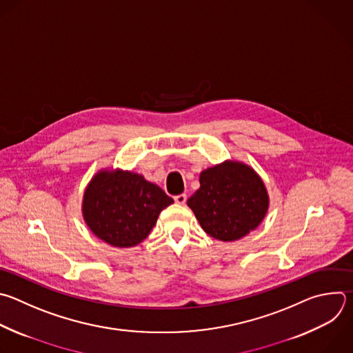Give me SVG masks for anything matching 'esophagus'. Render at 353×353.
Here are the masks:
<instances>
[{
	"label": "esophagus",
	"mask_w": 353,
	"mask_h": 353,
	"mask_svg": "<svg viewBox=\"0 0 353 353\" xmlns=\"http://www.w3.org/2000/svg\"><path fill=\"white\" fill-rule=\"evenodd\" d=\"M174 201H176V203H179V205H184L185 201H187V195H185V194L176 195V196H174Z\"/></svg>",
	"instance_id": "1"
}]
</instances>
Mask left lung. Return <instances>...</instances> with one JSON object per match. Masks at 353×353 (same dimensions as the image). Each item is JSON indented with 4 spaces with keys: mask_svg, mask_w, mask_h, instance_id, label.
<instances>
[{
    "mask_svg": "<svg viewBox=\"0 0 353 353\" xmlns=\"http://www.w3.org/2000/svg\"><path fill=\"white\" fill-rule=\"evenodd\" d=\"M187 205L208 236L231 243L262 223L270 198L262 177L250 165L227 159L201 172L199 188Z\"/></svg>",
    "mask_w": 353,
    "mask_h": 353,
    "instance_id": "obj_1",
    "label": "left lung"
}]
</instances>
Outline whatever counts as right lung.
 Returning a JSON list of instances; mask_svg holds the SVG:
<instances>
[{"label":"right lung","mask_w":353,"mask_h":353,"mask_svg":"<svg viewBox=\"0 0 353 353\" xmlns=\"http://www.w3.org/2000/svg\"><path fill=\"white\" fill-rule=\"evenodd\" d=\"M172 203L173 199L143 174L105 168L88 181L81 213L95 237L116 248H132L148 237L159 213Z\"/></svg>","instance_id":"add662e5"}]
</instances>
